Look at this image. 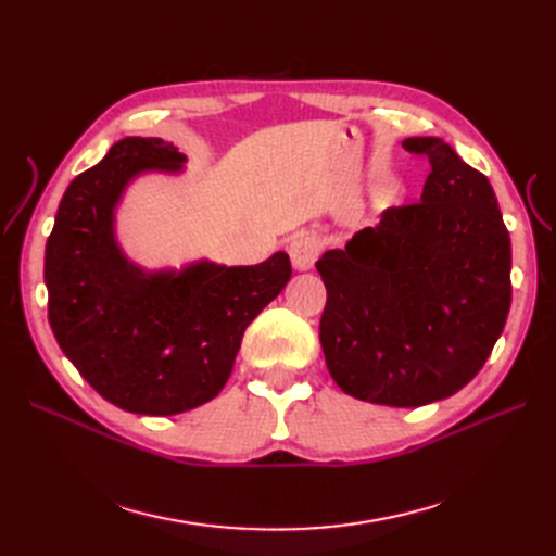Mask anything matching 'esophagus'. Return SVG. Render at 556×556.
I'll list each match as a JSON object with an SVG mask.
<instances>
[{"label": "esophagus", "instance_id": "obj_1", "mask_svg": "<svg viewBox=\"0 0 556 556\" xmlns=\"http://www.w3.org/2000/svg\"><path fill=\"white\" fill-rule=\"evenodd\" d=\"M288 252L296 271H308V268H313L315 260L319 257V241L311 237V233H301V237H296L290 243Z\"/></svg>", "mask_w": 556, "mask_h": 556}]
</instances>
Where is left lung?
Segmentation results:
<instances>
[{"label":"left lung","instance_id":"8db88e82","mask_svg":"<svg viewBox=\"0 0 556 556\" xmlns=\"http://www.w3.org/2000/svg\"><path fill=\"white\" fill-rule=\"evenodd\" d=\"M403 148L427 155L419 201L382 211L315 268L327 288L319 343L350 396L417 408L478 376L506 327L510 237L484 174L435 137Z\"/></svg>","mask_w":556,"mask_h":556}]
</instances>
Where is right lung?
I'll use <instances>...</instances> for the list:
<instances>
[{"label": "right lung", "mask_w": 556, "mask_h": 556, "mask_svg": "<svg viewBox=\"0 0 556 556\" xmlns=\"http://www.w3.org/2000/svg\"><path fill=\"white\" fill-rule=\"evenodd\" d=\"M162 139L127 137L66 188L46 243L48 319L70 362L113 406L176 415L220 394L245 327L292 276L288 252L255 266L208 260L148 274L115 239V206L143 172L182 169Z\"/></svg>", "instance_id": "obj_1"}]
</instances>
